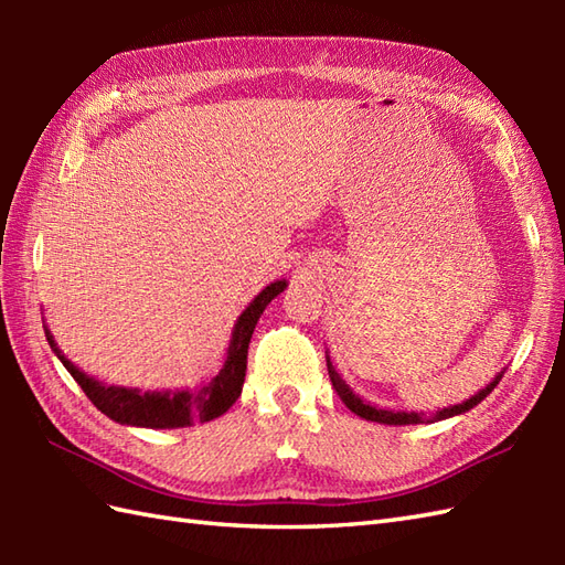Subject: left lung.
<instances>
[{
    "instance_id": "obj_1",
    "label": "left lung",
    "mask_w": 565,
    "mask_h": 565,
    "mask_svg": "<svg viewBox=\"0 0 565 565\" xmlns=\"http://www.w3.org/2000/svg\"><path fill=\"white\" fill-rule=\"evenodd\" d=\"M328 374H330V381H332V388L338 391L342 403H344L347 407H350L352 413H356L359 417H364V419H371V423H381V425H419V423H431V419H444V417L461 415V413H466V411H471L473 405L481 403V401L486 398V395L498 386L500 379H502V371H500V376H495V381H490L488 386H486L481 393H476L471 401L459 403V405H454V407H444V411H439L435 417H425V413H393V411H379V407L364 403L362 398H356V395L352 393V388L347 386V383L340 379L338 371H334L330 359H328Z\"/></svg>"
}]
</instances>
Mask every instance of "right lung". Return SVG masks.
Instances as JSON below:
<instances>
[{"label":"right lung","mask_w":565,"mask_h":565,"mask_svg":"<svg viewBox=\"0 0 565 565\" xmlns=\"http://www.w3.org/2000/svg\"><path fill=\"white\" fill-rule=\"evenodd\" d=\"M286 289V281H274L264 289L255 301H252L245 313L239 316L237 326L233 330L231 347H227L225 364L213 376L206 386L196 393L179 391V393H140L130 388H116V386H102L99 381L89 379L87 374L65 359V354L57 350L53 334L45 330V340L51 350L57 354L60 362L70 371L84 395L99 407L104 415L121 425H138V427H154V429H174V427H189L194 423H209V419L223 415L243 391L245 371H247V350L249 338L255 332V326L264 308L271 303V298L279 296Z\"/></svg>","instance_id":"1"}]
</instances>
